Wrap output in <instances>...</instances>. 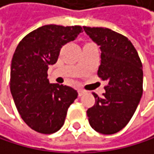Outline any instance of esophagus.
Masks as SVG:
<instances>
[{
  "label": "esophagus",
  "instance_id": "1",
  "mask_svg": "<svg viewBox=\"0 0 154 154\" xmlns=\"http://www.w3.org/2000/svg\"><path fill=\"white\" fill-rule=\"evenodd\" d=\"M85 92H86V91H85L84 90H79V96H82L85 94Z\"/></svg>",
  "mask_w": 154,
  "mask_h": 154
}]
</instances>
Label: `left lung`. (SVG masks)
I'll list each match as a JSON object with an SVG mask.
<instances>
[{
  "label": "left lung",
  "instance_id": "obj_1",
  "mask_svg": "<svg viewBox=\"0 0 154 154\" xmlns=\"http://www.w3.org/2000/svg\"><path fill=\"white\" fill-rule=\"evenodd\" d=\"M83 29L101 49L97 75L107 81L102 97L92 92L95 103L87 110L90 125L96 132L112 135L126 126L143 92L142 63L131 41L107 28Z\"/></svg>",
  "mask_w": 154,
  "mask_h": 154
}]
</instances>
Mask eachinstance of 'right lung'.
Wrapping results in <instances>:
<instances>
[{
	"instance_id": "add662e5",
	"label": "right lung",
	"mask_w": 154,
	"mask_h": 154,
	"mask_svg": "<svg viewBox=\"0 0 154 154\" xmlns=\"http://www.w3.org/2000/svg\"><path fill=\"white\" fill-rule=\"evenodd\" d=\"M80 32V26H42L19 42L13 55L12 96L25 123L41 134H53L62 128L68 107L78 97L73 88L49 83L48 70L57 63L63 46Z\"/></svg>"
}]
</instances>
